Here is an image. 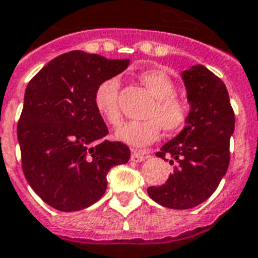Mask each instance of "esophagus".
Returning a JSON list of instances; mask_svg holds the SVG:
<instances>
[{
	"mask_svg": "<svg viewBox=\"0 0 258 258\" xmlns=\"http://www.w3.org/2000/svg\"><path fill=\"white\" fill-rule=\"evenodd\" d=\"M146 157H148V153H145V152L133 151V153H131V160H133V162H135V163L144 162Z\"/></svg>",
	"mask_w": 258,
	"mask_h": 258,
	"instance_id": "1",
	"label": "esophagus"
}]
</instances>
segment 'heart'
Listing matches in <instances>:
<instances>
[{"mask_svg":"<svg viewBox=\"0 0 258 258\" xmlns=\"http://www.w3.org/2000/svg\"><path fill=\"white\" fill-rule=\"evenodd\" d=\"M140 81L155 98L146 114L148 120L130 121L120 125L116 138L133 148H142L157 140L160 125L166 133L178 131L189 117V105L175 96V83L166 72L151 69L140 73ZM120 80L116 76L102 80L94 92V105L103 121L112 127L121 123V112L118 106Z\"/></svg>","mask_w":258,"mask_h":258,"instance_id":"obj_1","label":"heart"}]
</instances>
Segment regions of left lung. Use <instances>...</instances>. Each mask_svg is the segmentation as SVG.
I'll return each instance as SVG.
<instances>
[{
    "label": "left lung",
    "mask_w": 258,
    "mask_h": 258,
    "mask_svg": "<svg viewBox=\"0 0 258 258\" xmlns=\"http://www.w3.org/2000/svg\"><path fill=\"white\" fill-rule=\"evenodd\" d=\"M189 103L182 131L162 146L156 156L170 157L174 173L148 195L159 205L186 210L210 198L229 166V140L235 114L225 84L203 64L181 73Z\"/></svg>",
    "instance_id": "obj_1"
}]
</instances>
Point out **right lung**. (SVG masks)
Masks as SVG:
<instances>
[{
    "label": "right lung",
    "mask_w": 258,
    "mask_h": 258,
    "mask_svg": "<svg viewBox=\"0 0 258 258\" xmlns=\"http://www.w3.org/2000/svg\"><path fill=\"white\" fill-rule=\"evenodd\" d=\"M128 59L83 51L59 55L30 80L18 123L22 168L33 190L59 211L83 210L101 199L106 174L128 162V146L103 138L107 127L94 92Z\"/></svg>",
    "instance_id": "right-lung-1"
}]
</instances>
